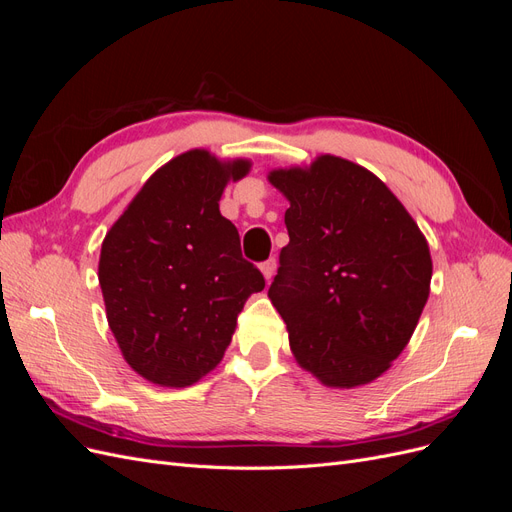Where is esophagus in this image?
I'll list each match as a JSON object with an SVG mask.
<instances>
[{
  "mask_svg": "<svg viewBox=\"0 0 512 512\" xmlns=\"http://www.w3.org/2000/svg\"><path fill=\"white\" fill-rule=\"evenodd\" d=\"M275 269H277V260L275 258H269L267 262H262V265H260V271H262V275H265L267 282L275 275Z\"/></svg>",
  "mask_w": 512,
  "mask_h": 512,
  "instance_id": "esophagus-1",
  "label": "esophagus"
}]
</instances>
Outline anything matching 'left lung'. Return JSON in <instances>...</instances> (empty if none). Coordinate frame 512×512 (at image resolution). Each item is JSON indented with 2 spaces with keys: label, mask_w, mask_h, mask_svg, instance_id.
Instances as JSON below:
<instances>
[{
  "label": "left lung",
  "mask_w": 512,
  "mask_h": 512,
  "mask_svg": "<svg viewBox=\"0 0 512 512\" xmlns=\"http://www.w3.org/2000/svg\"><path fill=\"white\" fill-rule=\"evenodd\" d=\"M290 207L288 245L269 299L297 363L331 389L380 378L410 342L429 299L427 239L367 168L337 156L275 168Z\"/></svg>",
  "instance_id": "obj_1"
}]
</instances>
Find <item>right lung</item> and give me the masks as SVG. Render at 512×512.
I'll return each instance as SVG.
<instances>
[{
	"label": "right lung",
	"mask_w": 512,
	"mask_h": 512,
	"mask_svg": "<svg viewBox=\"0 0 512 512\" xmlns=\"http://www.w3.org/2000/svg\"><path fill=\"white\" fill-rule=\"evenodd\" d=\"M250 160L190 149L153 173L106 232L98 280L106 320L138 376L183 389L218 367L247 297L265 288L220 213Z\"/></svg>",
	"instance_id": "add662e5"
}]
</instances>
